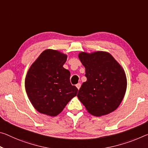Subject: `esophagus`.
Returning a JSON list of instances; mask_svg holds the SVG:
<instances>
[{
  "mask_svg": "<svg viewBox=\"0 0 148 148\" xmlns=\"http://www.w3.org/2000/svg\"><path fill=\"white\" fill-rule=\"evenodd\" d=\"M76 88H78V90H79V88H80V87H81V84H79V83H78V84H76Z\"/></svg>",
  "mask_w": 148,
  "mask_h": 148,
  "instance_id": "1",
  "label": "esophagus"
}]
</instances>
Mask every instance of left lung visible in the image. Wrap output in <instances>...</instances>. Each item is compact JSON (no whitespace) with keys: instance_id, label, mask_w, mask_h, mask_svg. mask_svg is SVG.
I'll return each instance as SVG.
<instances>
[{"instance_id":"obj_1","label":"left lung","mask_w":148,"mask_h":148,"mask_svg":"<svg viewBox=\"0 0 148 148\" xmlns=\"http://www.w3.org/2000/svg\"><path fill=\"white\" fill-rule=\"evenodd\" d=\"M78 57L85 67L87 78L77 95L79 100L92 115L101 116L115 111L127 87L123 68L105 51L81 52Z\"/></svg>"}]
</instances>
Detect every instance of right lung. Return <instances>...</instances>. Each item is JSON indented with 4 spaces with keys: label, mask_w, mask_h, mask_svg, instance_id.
I'll return each instance as SVG.
<instances>
[{
    "label": "right lung",
    "mask_w": 148,
    "mask_h": 148,
    "mask_svg": "<svg viewBox=\"0 0 148 148\" xmlns=\"http://www.w3.org/2000/svg\"><path fill=\"white\" fill-rule=\"evenodd\" d=\"M66 59V54L46 49L28 70L25 91L32 105L40 113L58 115L77 95L78 89L70 84V72L63 67Z\"/></svg>",
    "instance_id": "obj_1"
}]
</instances>
